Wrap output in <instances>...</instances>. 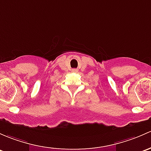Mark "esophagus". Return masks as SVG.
<instances>
[{"instance_id":"obj_1","label":"esophagus","mask_w":151,"mask_h":151,"mask_svg":"<svg viewBox=\"0 0 151 151\" xmlns=\"http://www.w3.org/2000/svg\"><path fill=\"white\" fill-rule=\"evenodd\" d=\"M77 71H78V70H77V69H72L73 72H77Z\"/></svg>"}]
</instances>
